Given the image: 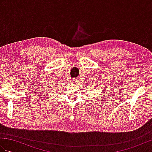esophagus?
<instances>
[{
	"label": "esophagus",
	"instance_id": "34e87169",
	"mask_svg": "<svg viewBox=\"0 0 152 152\" xmlns=\"http://www.w3.org/2000/svg\"><path fill=\"white\" fill-rule=\"evenodd\" d=\"M72 82L74 83H76L77 82V80L76 79H73L72 80Z\"/></svg>",
	"mask_w": 152,
	"mask_h": 152
}]
</instances>
